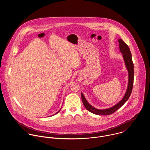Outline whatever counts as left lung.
Wrapping results in <instances>:
<instances>
[{"mask_svg":"<svg viewBox=\"0 0 150 150\" xmlns=\"http://www.w3.org/2000/svg\"><path fill=\"white\" fill-rule=\"evenodd\" d=\"M119 47L120 52L122 54V56L124 59V62L126 65V67L128 71V85L126 93L122 98V99L117 104L112 107L107 109L100 110L97 109L91 106L86 100L84 95L81 93V99L84 106L86 108L91 112L96 114V115H110L116 111L121 106H122L124 103L128 100L129 98L132 91L133 85V79H134V66L132 59V54L129 48L128 45L125 43L122 39H118Z\"/></svg>","mask_w":150,"mask_h":150,"instance_id":"obj_1","label":"left lung"}]
</instances>
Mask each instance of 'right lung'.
I'll use <instances>...</instances> for the list:
<instances>
[{"label": "right lung", "mask_w": 150, "mask_h": 150, "mask_svg": "<svg viewBox=\"0 0 150 150\" xmlns=\"http://www.w3.org/2000/svg\"><path fill=\"white\" fill-rule=\"evenodd\" d=\"M59 111H60V110H59V111H58V112H57V113H55V114H57V113H58V112H59ZM51 116H52V115H51Z\"/></svg>", "instance_id": "obj_1"}]
</instances>
